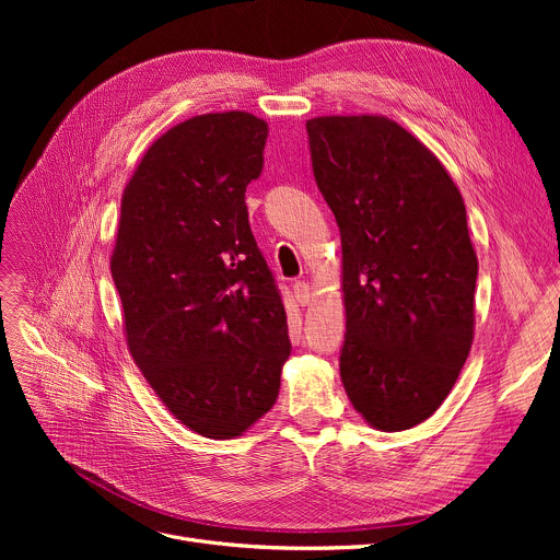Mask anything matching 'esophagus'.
I'll use <instances>...</instances> for the list:
<instances>
[{
    "label": "esophagus",
    "mask_w": 560,
    "mask_h": 560,
    "mask_svg": "<svg viewBox=\"0 0 560 560\" xmlns=\"http://www.w3.org/2000/svg\"><path fill=\"white\" fill-rule=\"evenodd\" d=\"M292 290H295V300H298L302 306H306V304L311 302L313 290H311V285H308L306 281H298L295 285H292Z\"/></svg>",
    "instance_id": "34e87169"
}]
</instances>
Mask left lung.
Here are the masks:
<instances>
[{"label":"left lung","instance_id":"1","mask_svg":"<svg viewBox=\"0 0 560 560\" xmlns=\"http://www.w3.org/2000/svg\"><path fill=\"white\" fill-rule=\"evenodd\" d=\"M306 133L342 241V386L372 427L410 429L445 401L472 347L479 262L463 197L388 117H315Z\"/></svg>","mask_w":560,"mask_h":560}]
</instances>
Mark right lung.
<instances>
[{"mask_svg": "<svg viewBox=\"0 0 560 560\" xmlns=\"http://www.w3.org/2000/svg\"><path fill=\"white\" fill-rule=\"evenodd\" d=\"M265 140L252 113L190 117L147 150L122 195L110 275L127 345L203 438H235L268 413L292 349L245 203Z\"/></svg>", "mask_w": 560, "mask_h": 560, "instance_id": "right-lung-1", "label": "right lung"}]
</instances>
